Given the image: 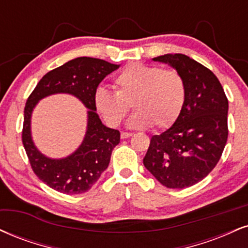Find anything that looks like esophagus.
I'll return each mask as SVG.
<instances>
[{"label": "esophagus", "mask_w": 248, "mask_h": 248, "mask_svg": "<svg viewBox=\"0 0 248 248\" xmlns=\"http://www.w3.org/2000/svg\"><path fill=\"white\" fill-rule=\"evenodd\" d=\"M133 135V133H127V132H122L121 133V139H128Z\"/></svg>", "instance_id": "1"}]
</instances>
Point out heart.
<instances>
[{"mask_svg":"<svg viewBox=\"0 0 248 248\" xmlns=\"http://www.w3.org/2000/svg\"><path fill=\"white\" fill-rule=\"evenodd\" d=\"M114 89L100 86L93 94L95 109L113 128L124 121L132 104L136 111L128 119L130 128L165 129L178 120L187 98L184 76L159 65H126L115 76Z\"/></svg>","mask_w":248,"mask_h":248,"instance_id":"heart-1","label":"heart"}]
</instances>
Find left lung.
Listing matches in <instances>:
<instances>
[{"label": "left lung", "mask_w": 248, "mask_h": 248, "mask_svg": "<svg viewBox=\"0 0 248 248\" xmlns=\"http://www.w3.org/2000/svg\"><path fill=\"white\" fill-rule=\"evenodd\" d=\"M154 61L169 63L184 76L187 98L178 120L151 137L143 164L168 188H186L207 177L228 141L229 101L218 78L184 54H165Z\"/></svg>", "instance_id": "obj_1"}]
</instances>
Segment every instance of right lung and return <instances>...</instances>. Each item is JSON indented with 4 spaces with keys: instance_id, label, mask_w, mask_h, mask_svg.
Wrapping results in <instances>:
<instances>
[{
    "instance_id": "right-lung-1",
    "label": "right lung",
    "mask_w": 248,
    "mask_h": 248,
    "mask_svg": "<svg viewBox=\"0 0 248 248\" xmlns=\"http://www.w3.org/2000/svg\"><path fill=\"white\" fill-rule=\"evenodd\" d=\"M118 64L94 58H77L48 71L39 80L24 108L22 141L34 174L50 188L64 194H80L97 183L107 169L112 150L120 142V133L101 124L95 113L93 94L99 83ZM54 93H70L88 107V129L85 141L70 156L62 160L45 157L34 147L29 122L35 104Z\"/></svg>"
}]
</instances>
